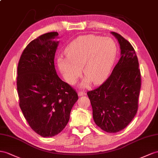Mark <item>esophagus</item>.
Listing matches in <instances>:
<instances>
[{
  "mask_svg": "<svg viewBox=\"0 0 158 158\" xmlns=\"http://www.w3.org/2000/svg\"><path fill=\"white\" fill-rule=\"evenodd\" d=\"M78 95H79V96H83V95H85V92L83 91H79L78 92Z\"/></svg>",
  "mask_w": 158,
  "mask_h": 158,
  "instance_id": "1",
  "label": "esophagus"
}]
</instances>
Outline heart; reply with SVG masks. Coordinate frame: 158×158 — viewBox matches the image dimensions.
Returning <instances> with one entry per match:
<instances>
[{
  "label": "heart",
  "instance_id": "obj_1",
  "mask_svg": "<svg viewBox=\"0 0 158 158\" xmlns=\"http://www.w3.org/2000/svg\"><path fill=\"white\" fill-rule=\"evenodd\" d=\"M116 44L110 38L89 35L73 40L65 51L67 57L60 56L57 64L64 79L75 84L81 74L87 76L82 84L99 83L106 78L114 63Z\"/></svg>",
  "mask_w": 158,
  "mask_h": 158
}]
</instances>
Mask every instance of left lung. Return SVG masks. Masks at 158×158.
I'll use <instances>...</instances> for the list:
<instances>
[{
    "instance_id": "left-lung-1",
    "label": "left lung",
    "mask_w": 158,
    "mask_h": 158,
    "mask_svg": "<svg viewBox=\"0 0 158 158\" xmlns=\"http://www.w3.org/2000/svg\"><path fill=\"white\" fill-rule=\"evenodd\" d=\"M111 34L118 40L121 58L106 81L87 94L96 125L107 133H116L126 127L136 115L141 83L134 48L119 34Z\"/></svg>"
}]
</instances>
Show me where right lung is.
<instances>
[{
	"mask_svg": "<svg viewBox=\"0 0 158 158\" xmlns=\"http://www.w3.org/2000/svg\"><path fill=\"white\" fill-rule=\"evenodd\" d=\"M57 32L39 36L19 59L17 85L19 106L27 123L39 135H57L65 127L77 93L56 74L54 59Z\"/></svg>",
	"mask_w": 158,
	"mask_h": 158,
	"instance_id": "right-lung-1",
	"label": "right lung"
}]
</instances>
